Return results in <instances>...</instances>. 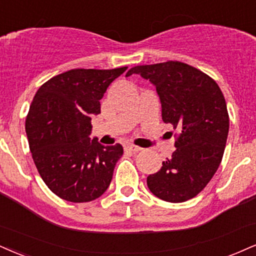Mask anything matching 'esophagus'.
Masks as SVG:
<instances>
[{
	"mask_svg": "<svg viewBox=\"0 0 256 256\" xmlns=\"http://www.w3.org/2000/svg\"><path fill=\"white\" fill-rule=\"evenodd\" d=\"M125 150H126V152H142V148L137 146H132V144H130V146H125Z\"/></svg>",
	"mask_w": 256,
	"mask_h": 256,
	"instance_id": "1",
	"label": "esophagus"
}]
</instances>
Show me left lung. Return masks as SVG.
Here are the masks:
<instances>
[{"label":"left lung","instance_id":"8db88e82","mask_svg":"<svg viewBox=\"0 0 256 256\" xmlns=\"http://www.w3.org/2000/svg\"><path fill=\"white\" fill-rule=\"evenodd\" d=\"M156 87L162 119L173 125L175 152L146 184L152 194L169 202L194 198L220 167L229 132V114L220 88L196 68L178 60L131 68Z\"/></svg>","mask_w":256,"mask_h":256}]
</instances>
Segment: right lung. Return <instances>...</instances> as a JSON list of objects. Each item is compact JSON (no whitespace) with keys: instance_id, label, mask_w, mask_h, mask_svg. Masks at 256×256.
Listing matches in <instances>:
<instances>
[{"instance_id":"add662e5","label":"right lung","mask_w":256,"mask_h":256,"mask_svg":"<svg viewBox=\"0 0 256 256\" xmlns=\"http://www.w3.org/2000/svg\"><path fill=\"white\" fill-rule=\"evenodd\" d=\"M128 66L72 69L36 92L26 116L32 158L46 186L60 198L87 202L108 188L122 146L90 140L92 116L101 112L106 89Z\"/></svg>"}]
</instances>
